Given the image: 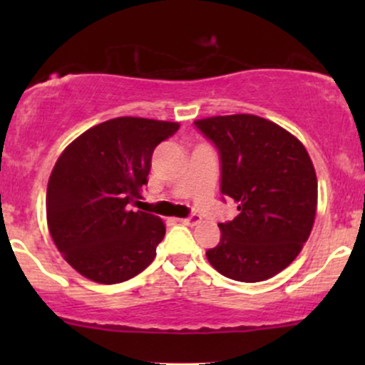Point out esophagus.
Returning a JSON list of instances; mask_svg holds the SVG:
<instances>
[{
  "label": "esophagus",
  "instance_id": "obj_1",
  "mask_svg": "<svg viewBox=\"0 0 365 365\" xmlns=\"http://www.w3.org/2000/svg\"><path fill=\"white\" fill-rule=\"evenodd\" d=\"M180 223H183V225H190V226H195V225H199L200 223V216H197V215H192V216H188V217H180Z\"/></svg>",
  "mask_w": 365,
  "mask_h": 365
}]
</instances>
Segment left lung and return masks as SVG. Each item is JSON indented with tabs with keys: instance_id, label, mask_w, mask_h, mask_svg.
Instances as JSON below:
<instances>
[{
	"instance_id": "obj_1",
	"label": "left lung",
	"mask_w": 365,
	"mask_h": 365,
	"mask_svg": "<svg viewBox=\"0 0 365 365\" xmlns=\"http://www.w3.org/2000/svg\"><path fill=\"white\" fill-rule=\"evenodd\" d=\"M217 149L220 190L238 202L235 220L220 223L207 261L237 282H264L290 266L316 217L317 178L302 142L255 115L194 121ZM223 197V200H225Z\"/></svg>"
}]
</instances>
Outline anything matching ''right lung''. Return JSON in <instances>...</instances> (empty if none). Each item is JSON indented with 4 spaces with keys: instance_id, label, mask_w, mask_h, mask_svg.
I'll return each instance as SVG.
<instances>
[{
    "instance_id": "right-lung-1",
    "label": "right lung",
    "mask_w": 365,
    "mask_h": 365,
    "mask_svg": "<svg viewBox=\"0 0 365 365\" xmlns=\"http://www.w3.org/2000/svg\"><path fill=\"white\" fill-rule=\"evenodd\" d=\"M178 128L175 121L121 116L83 132L58 158L46 194L48 228L82 276L121 283L154 261L165 223L132 206L142 204L154 149Z\"/></svg>"
}]
</instances>
